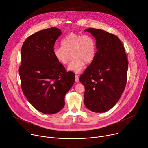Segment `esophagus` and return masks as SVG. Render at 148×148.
Returning a JSON list of instances; mask_svg holds the SVG:
<instances>
[{"label": "esophagus", "instance_id": "esophagus-1", "mask_svg": "<svg viewBox=\"0 0 148 148\" xmlns=\"http://www.w3.org/2000/svg\"><path fill=\"white\" fill-rule=\"evenodd\" d=\"M75 82H79V77H78V75H75Z\"/></svg>", "mask_w": 148, "mask_h": 148}]
</instances>
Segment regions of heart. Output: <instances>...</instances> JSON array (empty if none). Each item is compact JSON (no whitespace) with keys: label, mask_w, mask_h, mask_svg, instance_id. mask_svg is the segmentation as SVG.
<instances>
[{"label":"heart","mask_w":148,"mask_h":148,"mask_svg":"<svg viewBox=\"0 0 148 148\" xmlns=\"http://www.w3.org/2000/svg\"><path fill=\"white\" fill-rule=\"evenodd\" d=\"M62 46L54 47L53 54L58 62L66 65L71 54L74 59L67 67V71L81 73L85 66L92 62L96 55V44L93 37L88 34L70 33L61 41Z\"/></svg>","instance_id":"obj_1"}]
</instances>
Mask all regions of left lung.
I'll list each match as a JSON object with an SVG mask.
<instances>
[{
    "label": "left lung",
    "instance_id": "left-lung-1",
    "mask_svg": "<svg viewBox=\"0 0 148 148\" xmlns=\"http://www.w3.org/2000/svg\"><path fill=\"white\" fill-rule=\"evenodd\" d=\"M96 40L94 61L79 77L85 87L84 102L94 112L111 109L118 102L126 84L128 61L119 38L106 31L87 29Z\"/></svg>",
    "mask_w": 148,
    "mask_h": 148
}]
</instances>
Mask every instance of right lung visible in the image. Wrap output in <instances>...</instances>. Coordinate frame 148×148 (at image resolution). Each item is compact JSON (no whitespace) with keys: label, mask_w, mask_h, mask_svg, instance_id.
Masks as SVG:
<instances>
[{"label":"right lung","mask_w":148,"mask_h":148,"mask_svg":"<svg viewBox=\"0 0 148 148\" xmlns=\"http://www.w3.org/2000/svg\"><path fill=\"white\" fill-rule=\"evenodd\" d=\"M62 32L51 27L30 36L21 50L18 70L22 89L38 111L54 114L64 107V97L75 82V74L66 72L53 54L55 42Z\"/></svg>","instance_id":"1"}]
</instances>
